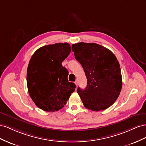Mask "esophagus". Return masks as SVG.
<instances>
[{"instance_id":"obj_1","label":"esophagus","mask_w":146,"mask_h":146,"mask_svg":"<svg viewBox=\"0 0 146 146\" xmlns=\"http://www.w3.org/2000/svg\"><path fill=\"white\" fill-rule=\"evenodd\" d=\"M74 84H76V87L78 86V81H76L75 82H74Z\"/></svg>"}]
</instances>
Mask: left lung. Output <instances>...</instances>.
Segmentation results:
<instances>
[{"label":"left lung","mask_w":146,"mask_h":146,"mask_svg":"<svg viewBox=\"0 0 146 146\" xmlns=\"http://www.w3.org/2000/svg\"><path fill=\"white\" fill-rule=\"evenodd\" d=\"M72 48L87 80L84 90L77 89L83 105L94 111L107 109L116 101L122 89L117 58L110 49L97 43L81 42L72 44Z\"/></svg>","instance_id":"8db88e82"}]
</instances>
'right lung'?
I'll return each instance as SVG.
<instances>
[{
  "label": "right lung",
  "instance_id": "1",
  "mask_svg": "<svg viewBox=\"0 0 146 146\" xmlns=\"http://www.w3.org/2000/svg\"><path fill=\"white\" fill-rule=\"evenodd\" d=\"M72 51L67 43L44 46L29 61L27 71L29 94L37 107L45 111L64 106L76 85L68 82V72L62 63Z\"/></svg>",
  "mask_w": 146,
  "mask_h": 146
}]
</instances>
